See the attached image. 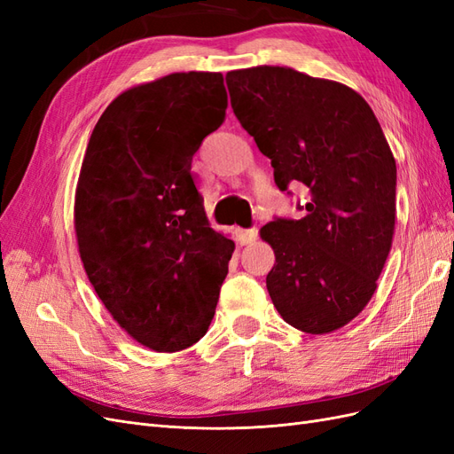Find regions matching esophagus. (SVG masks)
Here are the masks:
<instances>
[{
	"mask_svg": "<svg viewBox=\"0 0 454 454\" xmlns=\"http://www.w3.org/2000/svg\"><path fill=\"white\" fill-rule=\"evenodd\" d=\"M257 240V229H246V231H240L239 232V242L240 246H246V244H252Z\"/></svg>",
	"mask_w": 454,
	"mask_h": 454,
	"instance_id": "esophagus-1",
	"label": "esophagus"
}]
</instances>
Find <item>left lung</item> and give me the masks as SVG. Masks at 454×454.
I'll return each mask as SVG.
<instances>
[{"label": "left lung", "mask_w": 454, "mask_h": 454, "mask_svg": "<svg viewBox=\"0 0 454 454\" xmlns=\"http://www.w3.org/2000/svg\"><path fill=\"white\" fill-rule=\"evenodd\" d=\"M240 125L270 159L274 182L309 191L307 215L259 235L277 263L267 290L284 322L332 333L377 290L395 225V160L373 109L350 87L287 66L227 74Z\"/></svg>", "instance_id": "obj_1"}]
</instances>
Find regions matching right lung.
Listing matches in <instances>:
<instances>
[{
	"label": "right lung",
	"mask_w": 454,
	"mask_h": 454,
	"mask_svg": "<svg viewBox=\"0 0 454 454\" xmlns=\"http://www.w3.org/2000/svg\"><path fill=\"white\" fill-rule=\"evenodd\" d=\"M219 72L127 89L96 122L75 187L87 277L114 320L149 350L208 332L235 242L210 227L191 160L225 119Z\"/></svg>",
	"instance_id": "obj_1"
}]
</instances>
